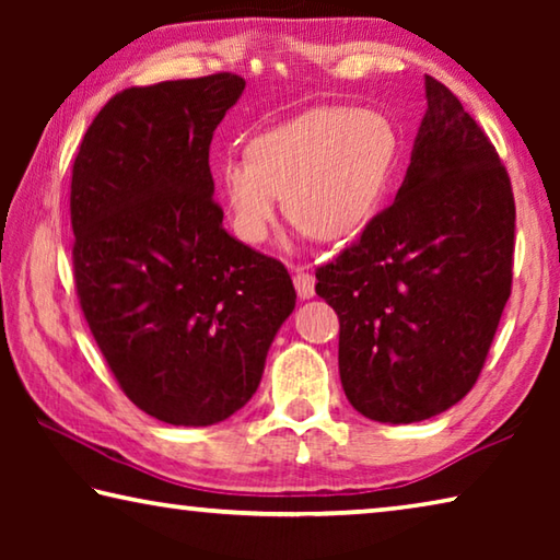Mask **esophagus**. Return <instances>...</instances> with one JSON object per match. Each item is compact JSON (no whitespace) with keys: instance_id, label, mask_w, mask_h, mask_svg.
<instances>
[{"instance_id":"esophagus-1","label":"esophagus","mask_w":560,"mask_h":560,"mask_svg":"<svg viewBox=\"0 0 560 560\" xmlns=\"http://www.w3.org/2000/svg\"><path fill=\"white\" fill-rule=\"evenodd\" d=\"M293 287H296L301 299H311V296H314V289H316V277L306 269H296V271H293Z\"/></svg>"}]
</instances>
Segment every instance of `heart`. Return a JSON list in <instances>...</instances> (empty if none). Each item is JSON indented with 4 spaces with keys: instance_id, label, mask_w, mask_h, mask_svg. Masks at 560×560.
I'll return each instance as SVG.
<instances>
[{
    "instance_id": "heart-1",
    "label": "heart",
    "mask_w": 560,
    "mask_h": 560,
    "mask_svg": "<svg viewBox=\"0 0 560 560\" xmlns=\"http://www.w3.org/2000/svg\"><path fill=\"white\" fill-rule=\"evenodd\" d=\"M395 160L387 120L368 110L324 108L254 138L246 158L224 160L217 195L232 232L261 244L277 220L324 242L355 234L381 205Z\"/></svg>"
}]
</instances>
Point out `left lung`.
Segmentation results:
<instances>
[{
  "label": "left lung",
  "mask_w": 560,
  "mask_h": 560,
  "mask_svg": "<svg viewBox=\"0 0 560 560\" xmlns=\"http://www.w3.org/2000/svg\"><path fill=\"white\" fill-rule=\"evenodd\" d=\"M428 110L390 207L316 269L338 314V368L360 415L444 412L485 368L514 281L516 205L504 163L459 98L428 75Z\"/></svg>",
  "instance_id": "1"
}]
</instances>
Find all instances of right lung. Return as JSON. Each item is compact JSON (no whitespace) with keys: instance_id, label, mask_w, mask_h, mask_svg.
Instances as JSON below:
<instances>
[{"instance_id":"add662e5","label":"right lung","mask_w":560,"mask_h":560,"mask_svg":"<svg viewBox=\"0 0 560 560\" xmlns=\"http://www.w3.org/2000/svg\"><path fill=\"white\" fill-rule=\"evenodd\" d=\"M242 75L116 93L71 170L75 293L128 400L207 428L257 393L273 336L296 306L287 267L224 230L212 132Z\"/></svg>"}]
</instances>
